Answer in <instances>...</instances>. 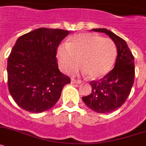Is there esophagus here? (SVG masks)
<instances>
[{"label":"esophagus","mask_w":146,"mask_h":146,"mask_svg":"<svg viewBox=\"0 0 146 146\" xmlns=\"http://www.w3.org/2000/svg\"><path fill=\"white\" fill-rule=\"evenodd\" d=\"M71 83L72 84H79L82 83V81H81V80H76V79L72 78V79H71Z\"/></svg>","instance_id":"esophagus-1"}]
</instances>
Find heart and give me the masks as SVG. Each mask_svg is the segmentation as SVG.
<instances>
[{
  "label": "heart",
  "instance_id": "b5f03b06",
  "mask_svg": "<svg viewBox=\"0 0 146 146\" xmlns=\"http://www.w3.org/2000/svg\"><path fill=\"white\" fill-rule=\"evenodd\" d=\"M61 68L68 74L77 71L80 62L91 79L106 76L113 69L117 59V48L111 39L91 33L74 35L66 45L58 49Z\"/></svg>",
  "mask_w": 146,
  "mask_h": 146
}]
</instances>
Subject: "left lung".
Here are the masks:
<instances>
[{
    "instance_id": "8db88e82",
    "label": "left lung",
    "mask_w": 146,
    "mask_h": 146,
    "mask_svg": "<svg viewBox=\"0 0 146 146\" xmlns=\"http://www.w3.org/2000/svg\"><path fill=\"white\" fill-rule=\"evenodd\" d=\"M105 33L117 47L115 67L106 76L90 82L92 92L82 100L98 113H109L122 106L131 92L134 80V58L126 41L106 29H92Z\"/></svg>"
}]
</instances>
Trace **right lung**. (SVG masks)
<instances>
[{
  "mask_svg": "<svg viewBox=\"0 0 146 146\" xmlns=\"http://www.w3.org/2000/svg\"><path fill=\"white\" fill-rule=\"evenodd\" d=\"M70 34L40 28L20 36L7 62L8 86L14 101L24 110L40 113L52 108L70 78L59 71L56 58L59 43Z\"/></svg>",
  "mask_w": 146,
  "mask_h": 146,
  "instance_id": "obj_1",
  "label": "right lung"
}]
</instances>
